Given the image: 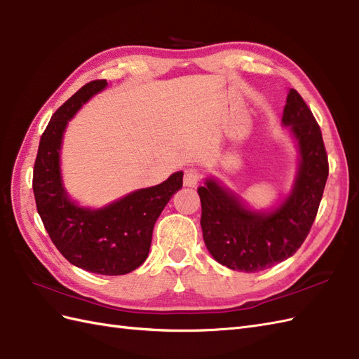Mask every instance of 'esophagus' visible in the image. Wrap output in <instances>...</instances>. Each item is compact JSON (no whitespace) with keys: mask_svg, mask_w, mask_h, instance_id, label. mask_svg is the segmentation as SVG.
<instances>
[{"mask_svg":"<svg viewBox=\"0 0 359 359\" xmlns=\"http://www.w3.org/2000/svg\"><path fill=\"white\" fill-rule=\"evenodd\" d=\"M198 179H200V174L196 168L185 170V177H183V183H185V187L196 188L198 185Z\"/></svg>","mask_w":359,"mask_h":359,"instance_id":"obj_1","label":"esophagus"}]
</instances>
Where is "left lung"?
<instances>
[{
    "label": "left lung",
    "instance_id": "left-lung-1",
    "mask_svg": "<svg viewBox=\"0 0 359 359\" xmlns=\"http://www.w3.org/2000/svg\"><path fill=\"white\" fill-rule=\"evenodd\" d=\"M297 153V174L287 194L257 210L224 183L210 176L197 189L202 203L206 249L232 271L258 272L287 260L312 228L329 176L321 130L309 107L294 88L287 91L281 118Z\"/></svg>",
    "mask_w": 359,
    "mask_h": 359
}]
</instances>
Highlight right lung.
Returning <instances> with one entry per match:
<instances>
[{"label": "right lung", "mask_w": 359, "mask_h": 359, "mask_svg": "<svg viewBox=\"0 0 359 359\" xmlns=\"http://www.w3.org/2000/svg\"><path fill=\"white\" fill-rule=\"evenodd\" d=\"M107 86L105 79L90 82L52 116L39 140L33 194L46 231L67 260L93 273L123 275L147 260L154 223L182 188L183 172H172L159 185L131 191L102 208L82 206L70 197L61 170L67 125Z\"/></svg>", "instance_id": "obj_1"}]
</instances>
